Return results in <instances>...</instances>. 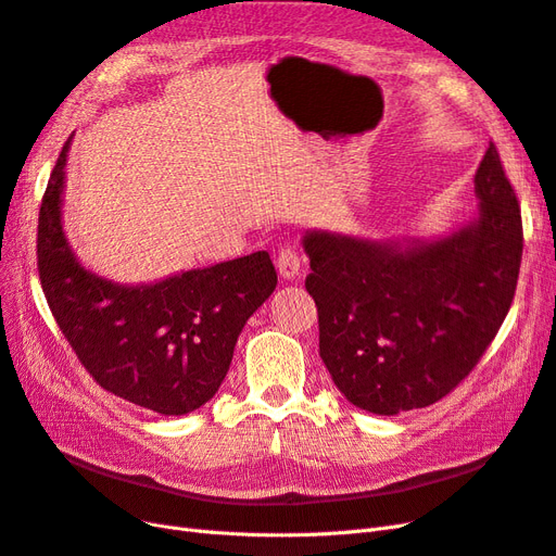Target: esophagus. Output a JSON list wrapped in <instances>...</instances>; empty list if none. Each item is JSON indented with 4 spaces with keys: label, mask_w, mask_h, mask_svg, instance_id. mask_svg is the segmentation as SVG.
<instances>
[{
    "label": "esophagus",
    "mask_w": 556,
    "mask_h": 556,
    "mask_svg": "<svg viewBox=\"0 0 556 556\" xmlns=\"http://www.w3.org/2000/svg\"><path fill=\"white\" fill-rule=\"evenodd\" d=\"M276 266H278V274L280 278L285 280H294L301 271V257L299 252L294 248H282L278 252V260H276Z\"/></svg>",
    "instance_id": "34e87169"
}]
</instances>
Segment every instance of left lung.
<instances>
[{
    "label": "left lung",
    "instance_id": "1",
    "mask_svg": "<svg viewBox=\"0 0 556 556\" xmlns=\"http://www.w3.org/2000/svg\"><path fill=\"white\" fill-rule=\"evenodd\" d=\"M476 220L439 241L304 237L319 357L357 408L396 415L431 406L494 341L525 245L519 201L494 143L476 172Z\"/></svg>",
    "mask_w": 556,
    "mask_h": 556
}]
</instances>
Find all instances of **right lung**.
<instances>
[{
  "label": "right lung",
  "instance_id": "1",
  "mask_svg": "<svg viewBox=\"0 0 556 556\" xmlns=\"http://www.w3.org/2000/svg\"><path fill=\"white\" fill-rule=\"evenodd\" d=\"M70 143L39 208L37 264L50 313L106 392L160 415L192 413L220 390L243 325L276 290L274 262L260 250L153 285L88 271L62 229Z\"/></svg>",
  "mask_w": 556,
  "mask_h": 556
}]
</instances>
